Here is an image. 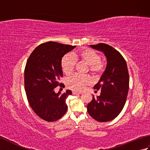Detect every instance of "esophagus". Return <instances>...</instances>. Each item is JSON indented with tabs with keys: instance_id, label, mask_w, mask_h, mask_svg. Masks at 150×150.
<instances>
[{
	"instance_id": "esophagus-1",
	"label": "esophagus",
	"mask_w": 150,
	"mask_h": 150,
	"mask_svg": "<svg viewBox=\"0 0 150 150\" xmlns=\"http://www.w3.org/2000/svg\"><path fill=\"white\" fill-rule=\"evenodd\" d=\"M82 93H78V92H75V91H73V95H80Z\"/></svg>"
}]
</instances>
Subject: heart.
<instances>
[{"label": "heart", "instance_id": "obj_1", "mask_svg": "<svg viewBox=\"0 0 150 150\" xmlns=\"http://www.w3.org/2000/svg\"><path fill=\"white\" fill-rule=\"evenodd\" d=\"M77 60L84 62L90 66V71L92 74L97 75L102 71L104 64L101 61L100 55L90 49L84 48L77 52L68 53L62 57L61 66L66 75L71 74L74 70ZM91 80L87 76L75 74L66 79V84L72 90L81 91L86 86L90 84Z\"/></svg>", "mask_w": 150, "mask_h": 150}]
</instances>
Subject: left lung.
Wrapping results in <instances>:
<instances>
[{
  "label": "left lung",
  "instance_id": "obj_1",
  "mask_svg": "<svg viewBox=\"0 0 150 150\" xmlns=\"http://www.w3.org/2000/svg\"><path fill=\"white\" fill-rule=\"evenodd\" d=\"M106 57V68L94 89L100 90V96L94 97L87 106L90 115L98 122H108L116 118L126 103L129 90V74L122 55L106 44L90 45Z\"/></svg>",
  "mask_w": 150,
  "mask_h": 150
}]
</instances>
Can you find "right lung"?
Masks as SVG:
<instances>
[{"label": "right lung", "instance_id": "1", "mask_svg": "<svg viewBox=\"0 0 150 150\" xmlns=\"http://www.w3.org/2000/svg\"><path fill=\"white\" fill-rule=\"evenodd\" d=\"M75 47L56 42H47L37 46L31 53L24 70V88L28 100L33 111L41 119L53 122L64 115L68 106L66 99L71 90L55 93L63 73V56Z\"/></svg>", "mask_w": 150, "mask_h": 150}]
</instances>
